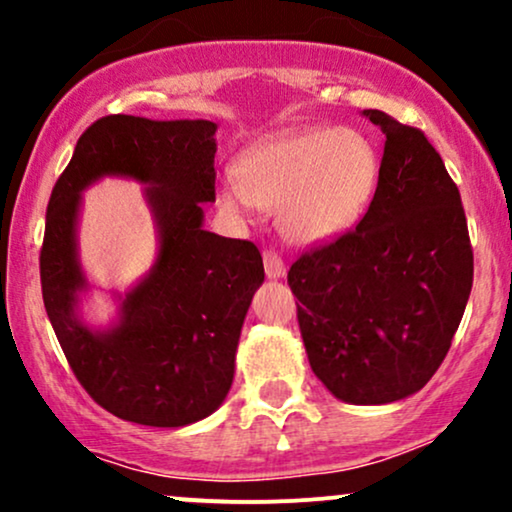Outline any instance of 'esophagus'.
<instances>
[{
	"label": "esophagus",
	"instance_id": "esophagus-1",
	"mask_svg": "<svg viewBox=\"0 0 512 512\" xmlns=\"http://www.w3.org/2000/svg\"><path fill=\"white\" fill-rule=\"evenodd\" d=\"M262 260H264V274H267L269 279H281V276L286 274V264L274 250H264Z\"/></svg>",
	"mask_w": 512,
	"mask_h": 512
}]
</instances>
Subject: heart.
<instances>
[{
	"instance_id": "obj_1",
	"label": "heart",
	"mask_w": 512,
	"mask_h": 512,
	"mask_svg": "<svg viewBox=\"0 0 512 512\" xmlns=\"http://www.w3.org/2000/svg\"><path fill=\"white\" fill-rule=\"evenodd\" d=\"M380 158L351 127L305 129L252 144L236 175L221 182V204L248 216L279 209V228L301 245H320L349 231L375 195Z\"/></svg>"
}]
</instances>
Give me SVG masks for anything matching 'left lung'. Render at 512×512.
Returning a JSON list of instances; mask_svg holds the SVG:
<instances>
[{
    "mask_svg": "<svg viewBox=\"0 0 512 512\" xmlns=\"http://www.w3.org/2000/svg\"><path fill=\"white\" fill-rule=\"evenodd\" d=\"M385 134L354 231L291 264L310 368L349 404H390L433 378L467 308L474 255L460 190L424 132L363 110Z\"/></svg>",
    "mask_w": 512,
    "mask_h": 512,
    "instance_id": "8db88e82",
    "label": "left lung"
}]
</instances>
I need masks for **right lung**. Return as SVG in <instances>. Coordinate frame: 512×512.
<instances>
[{
	"mask_svg": "<svg viewBox=\"0 0 512 512\" xmlns=\"http://www.w3.org/2000/svg\"><path fill=\"white\" fill-rule=\"evenodd\" d=\"M216 125L108 115L76 142L52 190L40 250V284L52 330L84 390L117 419L180 428L226 399L252 296L264 281L250 240L204 231L202 204L216 199ZM146 184L159 255L120 297L110 328L78 315L87 280L75 248L80 192L101 177Z\"/></svg>",
	"mask_w": 512,
	"mask_h": 512,
	"instance_id": "1",
	"label": "right lung"
}]
</instances>
